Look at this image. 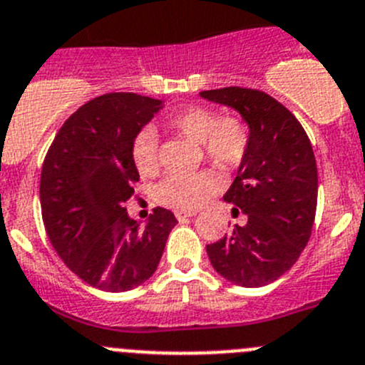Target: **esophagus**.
Segmentation results:
<instances>
[{
  "instance_id": "esophagus-1",
  "label": "esophagus",
  "mask_w": 365,
  "mask_h": 365,
  "mask_svg": "<svg viewBox=\"0 0 365 365\" xmlns=\"http://www.w3.org/2000/svg\"><path fill=\"white\" fill-rule=\"evenodd\" d=\"M194 214L196 212H192V210H175V216H176V220H185V217H192Z\"/></svg>"
}]
</instances>
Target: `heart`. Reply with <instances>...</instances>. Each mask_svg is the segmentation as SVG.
<instances>
[{"label":"heart","instance_id":"heart-1","mask_svg":"<svg viewBox=\"0 0 365 365\" xmlns=\"http://www.w3.org/2000/svg\"><path fill=\"white\" fill-rule=\"evenodd\" d=\"M167 129L198 142L203 156L221 171H232L247 160L252 148V129L236 115L220 117L214 108L189 104L163 115ZM131 158L136 171L149 178L160 169L158 138L153 129L144 128L131 142ZM220 182L212 171L175 173L155 187V200L160 205L178 210H194L216 194Z\"/></svg>","mask_w":365,"mask_h":365}]
</instances>
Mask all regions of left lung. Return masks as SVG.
I'll use <instances>...</instances> for the list:
<instances>
[{"label":"left lung","instance_id":"obj_1","mask_svg":"<svg viewBox=\"0 0 365 365\" xmlns=\"http://www.w3.org/2000/svg\"><path fill=\"white\" fill-rule=\"evenodd\" d=\"M200 95L237 110L252 129L250 153L223 196L247 214V225H234L207 245V254L234 284H270L294 267L312 237L319 187L312 142L295 115L264 91L229 86Z\"/></svg>","mask_w":365,"mask_h":365}]
</instances>
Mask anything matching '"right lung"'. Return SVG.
<instances>
[{
	"label": "right lung",
	"instance_id": "obj_1",
	"mask_svg": "<svg viewBox=\"0 0 365 365\" xmlns=\"http://www.w3.org/2000/svg\"><path fill=\"white\" fill-rule=\"evenodd\" d=\"M162 101L106 93L75 111L53 138L41 169V214L53 250L77 277L104 292H128L155 274L178 221L156 207L145 227L124 203L138 171L131 142Z\"/></svg>",
	"mask_w": 365,
	"mask_h": 365
}]
</instances>
